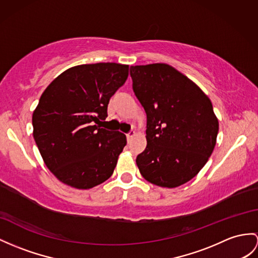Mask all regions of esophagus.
<instances>
[{"label":"esophagus","instance_id":"esophagus-1","mask_svg":"<svg viewBox=\"0 0 258 258\" xmlns=\"http://www.w3.org/2000/svg\"><path fill=\"white\" fill-rule=\"evenodd\" d=\"M136 135V133H135V130H131V131H129V133L127 134V139H128V141H130L131 139H133V137Z\"/></svg>","mask_w":258,"mask_h":258}]
</instances>
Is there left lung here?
<instances>
[{"label":"left lung","instance_id":"8db88e82","mask_svg":"<svg viewBox=\"0 0 258 258\" xmlns=\"http://www.w3.org/2000/svg\"><path fill=\"white\" fill-rule=\"evenodd\" d=\"M133 89L147 114V148L137 156L142 176L174 188L189 181L209 160L219 131L209 97L165 63L130 67Z\"/></svg>","mask_w":258,"mask_h":258}]
</instances>
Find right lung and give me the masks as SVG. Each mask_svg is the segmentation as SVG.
I'll use <instances>...</instances> for the list:
<instances>
[{
  "instance_id": "add662e5",
  "label": "right lung",
  "mask_w": 258,
  "mask_h": 258,
  "mask_svg": "<svg viewBox=\"0 0 258 258\" xmlns=\"http://www.w3.org/2000/svg\"><path fill=\"white\" fill-rule=\"evenodd\" d=\"M129 66L82 64L48 85L33 114L34 139L43 162L62 183L89 189L107 180L127 139L102 123L110 97L124 84Z\"/></svg>"
}]
</instances>
